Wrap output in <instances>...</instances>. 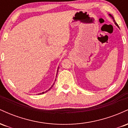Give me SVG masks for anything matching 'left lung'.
I'll use <instances>...</instances> for the list:
<instances>
[{
    "instance_id": "8db88e82",
    "label": "left lung",
    "mask_w": 128,
    "mask_h": 128,
    "mask_svg": "<svg viewBox=\"0 0 128 128\" xmlns=\"http://www.w3.org/2000/svg\"><path fill=\"white\" fill-rule=\"evenodd\" d=\"M109 15H110V17H111V18H112V19H113V21H114V23H115V24H116V25H117V26H118V24H117V23H116V21H115V20H114V17H112V16H111V14H109Z\"/></svg>"
}]
</instances>
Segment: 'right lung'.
<instances>
[{
	"instance_id": "obj_1",
	"label": "right lung",
	"mask_w": 128,
	"mask_h": 128,
	"mask_svg": "<svg viewBox=\"0 0 128 128\" xmlns=\"http://www.w3.org/2000/svg\"><path fill=\"white\" fill-rule=\"evenodd\" d=\"M58 68H59V67H58ZM58 70H57V73H58ZM54 83H55V82H54ZM54 84H53V85H52V86H51V87H50V88H49V90H48L46 91V92H42V93H40V94H44V92H48V91H49V90H50L51 88H52V86H54Z\"/></svg>"
}]
</instances>
